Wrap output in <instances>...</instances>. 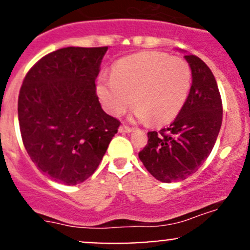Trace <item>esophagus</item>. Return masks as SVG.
<instances>
[{"label": "esophagus", "instance_id": "1", "mask_svg": "<svg viewBox=\"0 0 250 250\" xmlns=\"http://www.w3.org/2000/svg\"><path fill=\"white\" fill-rule=\"evenodd\" d=\"M118 132L120 133H132V132H134V128H130V127H128V125H121V127L118 128Z\"/></svg>", "mask_w": 250, "mask_h": 250}]
</instances>
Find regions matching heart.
Masks as SVG:
<instances>
[{"instance_id": "b5f03b06", "label": "heart", "mask_w": 250, "mask_h": 250, "mask_svg": "<svg viewBox=\"0 0 250 250\" xmlns=\"http://www.w3.org/2000/svg\"><path fill=\"white\" fill-rule=\"evenodd\" d=\"M192 84L190 65L162 52H143L113 64L111 78H102L97 92L112 116L127 111L133 102L134 117L153 125L173 121L185 105Z\"/></svg>"}]
</instances>
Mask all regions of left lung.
I'll use <instances>...</instances> for the list:
<instances>
[{
	"instance_id": "left-lung-1",
	"label": "left lung",
	"mask_w": 250,
	"mask_h": 250,
	"mask_svg": "<svg viewBox=\"0 0 250 250\" xmlns=\"http://www.w3.org/2000/svg\"><path fill=\"white\" fill-rule=\"evenodd\" d=\"M184 58L192 71L188 100L169 127L147 133V144L139 152L147 172L162 183L184 180L197 172L213 150L223 121L213 72L196 55Z\"/></svg>"
}]
</instances>
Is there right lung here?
Returning a JSON list of instances; mask_svg holds the SVG:
<instances>
[{"instance_id":"add662e5","label":"right lung","mask_w":250,"mask_h":250,"mask_svg":"<svg viewBox=\"0 0 250 250\" xmlns=\"http://www.w3.org/2000/svg\"><path fill=\"white\" fill-rule=\"evenodd\" d=\"M107 47H66L44 55L24 78L18 118L32 162L52 180L83 183L97 170L120 121L102 109L95 80Z\"/></svg>"}]
</instances>
